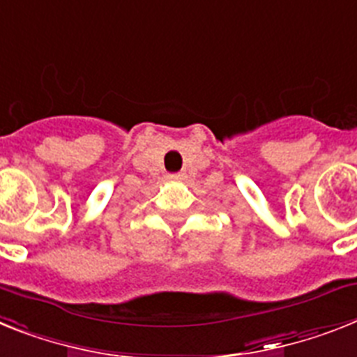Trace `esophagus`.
<instances>
[{
    "label": "esophagus",
    "mask_w": 357,
    "mask_h": 357,
    "mask_svg": "<svg viewBox=\"0 0 357 357\" xmlns=\"http://www.w3.org/2000/svg\"><path fill=\"white\" fill-rule=\"evenodd\" d=\"M185 178H187L185 172H172V174H167V179H169V181H183Z\"/></svg>",
    "instance_id": "34e87169"
}]
</instances>
